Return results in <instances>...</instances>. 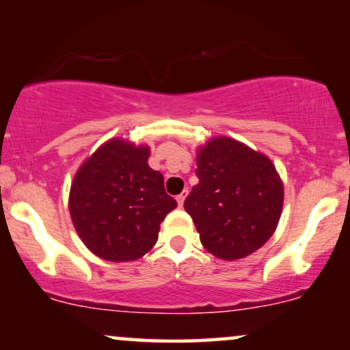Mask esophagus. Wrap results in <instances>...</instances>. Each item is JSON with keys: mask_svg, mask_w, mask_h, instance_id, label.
Wrapping results in <instances>:
<instances>
[{"mask_svg": "<svg viewBox=\"0 0 350 350\" xmlns=\"http://www.w3.org/2000/svg\"><path fill=\"white\" fill-rule=\"evenodd\" d=\"M187 195H189V190H187V189H185V190H184V192H183V193H180V195H178V198H176V200H178L179 206H183V204H184V202H185V198H187Z\"/></svg>", "mask_w": 350, "mask_h": 350, "instance_id": "1", "label": "esophagus"}]
</instances>
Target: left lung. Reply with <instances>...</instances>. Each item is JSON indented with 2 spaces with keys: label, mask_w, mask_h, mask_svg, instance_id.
Wrapping results in <instances>:
<instances>
[{
  "label": "left lung",
  "mask_w": 350,
  "mask_h": 350,
  "mask_svg": "<svg viewBox=\"0 0 350 350\" xmlns=\"http://www.w3.org/2000/svg\"><path fill=\"white\" fill-rule=\"evenodd\" d=\"M197 176L184 208L208 253L237 260L267 243L280 221L285 192L265 153L234 137L214 136L197 148Z\"/></svg>",
  "instance_id": "obj_1"
}]
</instances>
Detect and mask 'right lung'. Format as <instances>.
I'll list each match as a JSON object with an SVG mask.
<instances>
[{"label":"right lung","instance_id":"right-lung-1","mask_svg":"<svg viewBox=\"0 0 350 350\" xmlns=\"http://www.w3.org/2000/svg\"><path fill=\"white\" fill-rule=\"evenodd\" d=\"M150 147L111 137L81 163L68 193V211L83 243L97 258L129 262L148 253L160 224L178 203L161 172L148 166Z\"/></svg>","mask_w":350,"mask_h":350}]
</instances>
